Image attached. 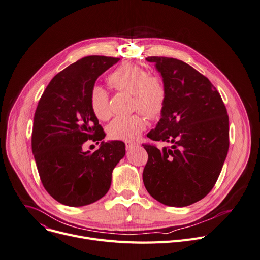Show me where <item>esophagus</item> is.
<instances>
[{
  "label": "esophagus",
  "mask_w": 260,
  "mask_h": 260,
  "mask_svg": "<svg viewBox=\"0 0 260 260\" xmlns=\"http://www.w3.org/2000/svg\"><path fill=\"white\" fill-rule=\"evenodd\" d=\"M135 147H138V143H134V142H127V143H125V148H126V150H131V149H133V148H135Z\"/></svg>",
  "instance_id": "esophagus-1"
}]
</instances>
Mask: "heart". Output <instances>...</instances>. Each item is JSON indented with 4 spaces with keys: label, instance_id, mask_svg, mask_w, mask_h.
<instances>
[{
    "label": "heart",
    "instance_id": "1",
    "mask_svg": "<svg viewBox=\"0 0 260 260\" xmlns=\"http://www.w3.org/2000/svg\"><path fill=\"white\" fill-rule=\"evenodd\" d=\"M108 82L118 91L133 94V110H138L150 119L161 114L167 100V88L161 78L150 76L148 70L137 64L125 63L109 76ZM89 104L99 119L107 120L111 116L109 95L104 87L95 85L91 88ZM145 126L144 118L134 114L116 117L110 123L108 132L112 139L133 142L142 134Z\"/></svg>",
    "mask_w": 260,
    "mask_h": 260
}]
</instances>
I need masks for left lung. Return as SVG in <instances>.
<instances>
[{
    "mask_svg": "<svg viewBox=\"0 0 260 260\" xmlns=\"http://www.w3.org/2000/svg\"><path fill=\"white\" fill-rule=\"evenodd\" d=\"M146 60L155 63L167 88L161 118L147 137L172 146L143 145V182L165 205H191L211 191L221 173L229 148L227 110L214 85L192 66L167 57Z\"/></svg>",
    "mask_w": 260,
    "mask_h": 260,
    "instance_id": "obj_1",
    "label": "left lung"
}]
</instances>
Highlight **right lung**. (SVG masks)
Wrapping results in <instances>:
<instances>
[{"mask_svg":"<svg viewBox=\"0 0 260 260\" xmlns=\"http://www.w3.org/2000/svg\"><path fill=\"white\" fill-rule=\"evenodd\" d=\"M119 58L88 56L56 75L41 95L33 123L32 151L44 188L68 206H84L104 197L112 172L125 155L121 141L102 142L84 151L88 140L100 142L103 127L91 110L89 94L98 78Z\"/></svg>","mask_w":260,"mask_h":260,"instance_id":"add662e5","label":"right lung"}]
</instances>
